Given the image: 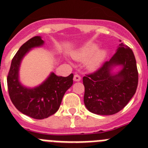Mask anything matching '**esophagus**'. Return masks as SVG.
I'll use <instances>...</instances> for the list:
<instances>
[{"instance_id": "obj_1", "label": "esophagus", "mask_w": 148, "mask_h": 148, "mask_svg": "<svg viewBox=\"0 0 148 148\" xmlns=\"http://www.w3.org/2000/svg\"><path fill=\"white\" fill-rule=\"evenodd\" d=\"M81 76H80L78 74H75V75H74V78H73V80H74L75 81H81Z\"/></svg>"}]
</instances>
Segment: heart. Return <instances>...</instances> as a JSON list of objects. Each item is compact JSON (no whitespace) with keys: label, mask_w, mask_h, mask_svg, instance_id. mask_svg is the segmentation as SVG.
Segmentation results:
<instances>
[{"label":"heart","mask_w":148,"mask_h":148,"mask_svg":"<svg viewBox=\"0 0 148 148\" xmlns=\"http://www.w3.org/2000/svg\"><path fill=\"white\" fill-rule=\"evenodd\" d=\"M97 48L98 46L96 44H87L73 52L72 56L76 60L84 61L90 56L86 62V66L89 69H95L102 64L107 55L106 51Z\"/></svg>","instance_id":"heart-1"}]
</instances>
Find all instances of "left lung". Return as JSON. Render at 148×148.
Here are the masks:
<instances>
[{
    "label": "left lung",
    "mask_w": 148,
    "mask_h": 148,
    "mask_svg": "<svg viewBox=\"0 0 148 148\" xmlns=\"http://www.w3.org/2000/svg\"><path fill=\"white\" fill-rule=\"evenodd\" d=\"M116 65H121L122 70L113 75L110 70ZM83 84L84 101L89 112L112 115L121 111L134 95L138 85V70L132 50L120 43L112 59L95 72L86 75Z\"/></svg>",
    "instance_id": "8db88e82"
}]
</instances>
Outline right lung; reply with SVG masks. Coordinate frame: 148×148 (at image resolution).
<instances>
[{"label": "right lung", "instance_id": "right-lung-1", "mask_svg": "<svg viewBox=\"0 0 148 148\" xmlns=\"http://www.w3.org/2000/svg\"><path fill=\"white\" fill-rule=\"evenodd\" d=\"M44 44L41 36L30 39L20 47L11 64L7 86L11 101L18 111L36 120L47 118L57 112L66 91L73 85V74L58 76L51 73L45 81L35 88H26L19 81V67L24 56L35 47Z\"/></svg>", "mask_w": 148, "mask_h": 148}]
</instances>
